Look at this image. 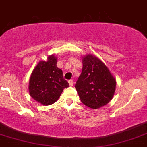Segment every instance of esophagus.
Here are the masks:
<instances>
[{
    "instance_id": "34e87169",
    "label": "esophagus",
    "mask_w": 147,
    "mask_h": 147,
    "mask_svg": "<svg viewBox=\"0 0 147 147\" xmlns=\"http://www.w3.org/2000/svg\"><path fill=\"white\" fill-rule=\"evenodd\" d=\"M68 82H69V86H72V85H73V80H69L68 81Z\"/></svg>"
}]
</instances>
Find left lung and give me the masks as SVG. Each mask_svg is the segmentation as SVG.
Returning <instances> with one entry per match:
<instances>
[{
    "instance_id": "obj_1",
    "label": "left lung",
    "mask_w": 147,
    "mask_h": 147,
    "mask_svg": "<svg viewBox=\"0 0 147 147\" xmlns=\"http://www.w3.org/2000/svg\"><path fill=\"white\" fill-rule=\"evenodd\" d=\"M82 61V72L75 86L81 102L92 109L104 106L114 95L116 78L95 55H85Z\"/></svg>"
}]
</instances>
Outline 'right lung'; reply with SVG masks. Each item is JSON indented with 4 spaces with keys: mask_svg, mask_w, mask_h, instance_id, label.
Wrapping results in <instances>:
<instances>
[{
    "mask_svg": "<svg viewBox=\"0 0 147 147\" xmlns=\"http://www.w3.org/2000/svg\"><path fill=\"white\" fill-rule=\"evenodd\" d=\"M57 57L54 55L47 61H40L33 70L29 80L30 96L44 105H49L60 97L69 83L63 78L62 70L57 66Z\"/></svg>",
    "mask_w": 147,
    "mask_h": 147,
    "instance_id": "right-lung-1",
    "label": "right lung"
}]
</instances>
